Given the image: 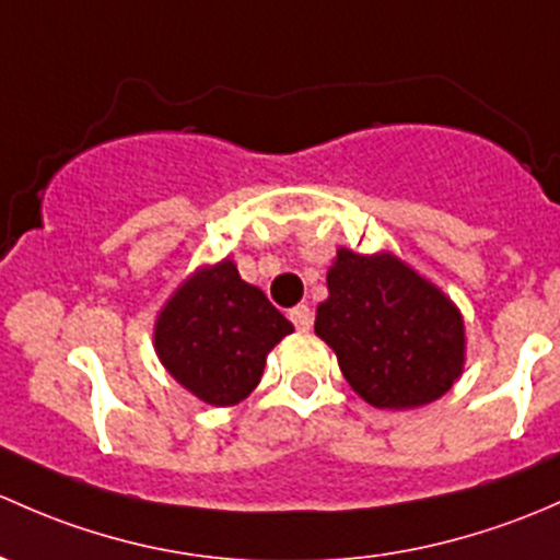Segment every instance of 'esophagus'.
<instances>
[{
	"mask_svg": "<svg viewBox=\"0 0 560 560\" xmlns=\"http://www.w3.org/2000/svg\"><path fill=\"white\" fill-rule=\"evenodd\" d=\"M288 318L293 320V326H296L299 331H310V328H313V310H310L307 304H296V307L288 313Z\"/></svg>",
	"mask_w": 560,
	"mask_h": 560,
	"instance_id": "1",
	"label": "esophagus"
}]
</instances>
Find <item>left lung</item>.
Returning a JSON list of instances; mask_svg holds the SVG:
<instances>
[{
	"label": "left lung",
	"mask_w": 560,
	"mask_h": 560,
	"mask_svg": "<svg viewBox=\"0 0 560 560\" xmlns=\"http://www.w3.org/2000/svg\"><path fill=\"white\" fill-rule=\"evenodd\" d=\"M315 334L337 353L350 388L380 409L429 405L464 369V320L440 288L390 253L339 247Z\"/></svg>",
	"instance_id": "left-lung-1"
}]
</instances>
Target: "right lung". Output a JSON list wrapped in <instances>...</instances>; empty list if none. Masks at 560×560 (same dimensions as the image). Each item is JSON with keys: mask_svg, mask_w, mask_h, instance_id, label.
Returning <instances> with one entry per match:
<instances>
[{"mask_svg": "<svg viewBox=\"0 0 560 560\" xmlns=\"http://www.w3.org/2000/svg\"><path fill=\"white\" fill-rule=\"evenodd\" d=\"M291 320L232 261L196 272L155 320V353L166 372L212 407H232L258 385L267 353Z\"/></svg>", "mask_w": 560, "mask_h": 560, "instance_id": "obj_1", "label": "right lung"}]
</instances>
